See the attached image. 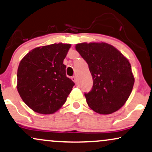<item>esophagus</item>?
Listing matches in <instances>:
<instances>
[{"instance_id": "1", "label": "esophagus", "mask_w": 152, "mask_h": 152, "mask_svg": "<svg viewBox=\"0 0 152 152\" xmlns=\"http://www.w3.org/2000/svg\"><path fill=\"white\" fill-rule=\"evenodd\" d=\"M71 79H72V80L73 82H74V83H76V82H77V77L75 76L72 77V78H71Z\"/></svg>"}]
</instances>
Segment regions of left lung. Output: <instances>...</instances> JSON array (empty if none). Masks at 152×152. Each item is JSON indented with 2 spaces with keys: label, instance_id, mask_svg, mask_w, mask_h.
Instances as JSON below:
<instances>
[{
  "label": "left lung",
  "instance_id": "obj_1",
  "mask_svg": "<svg viewBox=\"0 0 152 152\" xmlns=\"http://www.w3.org/2000/svg\"><path fill=\"white\" fill-rule=\"evenodd\" d=\"M76 50L89 65L93 87L85 93L87 104L100 115H110L126 103L134 77L128 59L106 42L77 44Z\"/></svg>",
  "mask_w": 152,
  "mask_h": 152
}]
</instances>
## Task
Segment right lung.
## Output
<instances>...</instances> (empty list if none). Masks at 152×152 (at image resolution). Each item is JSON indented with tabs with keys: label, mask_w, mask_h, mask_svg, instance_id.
I'll return each instance as SVG.
<instances>
[{
	"label": "right lung",
	"mask_w": 152,
	"mask_h": 152,
	"mask_svg": "<svg viewBox=\"0 0 152 152\" xmlns=\"http://www.w3.org/2000/svg\"><path fill=\"white\" fill-rule=\"evenodd\" d=\"M70 44L55 43L30 50L20 62L17 90L34 112L55 113L67 100L75 83L66 75L63 60Z\"/></svg>",
	"instance_id": "obj_1"
}]
</instances>
